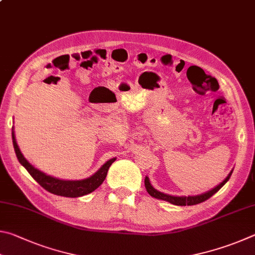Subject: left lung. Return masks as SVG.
<instances>
[{
  "label": "left lung",
  "instance_id": "obj_1",
  "mask_svg": "<svg viewBox=\"0 0 255 255\" xmlns=\"http://www.w3.org/2000/svg\"><path fill=\"white\" fill-rule=\"evenodd\" d=\"M231 171L229 173V176H227L224 180H223L220 185H217L215 188H213L212 190L207 191V193L202 194V195H197V196H188V197H178V196H171V195H167V194H163L161 191H158L157 189H154L152 186L150 184V180L148 177H145L144 179V185H145V189L148 191L150 196H152L154 198H158V199H162V200H166V202L171 203L173 205H177V206H191V205H197L205 202V200H207L208 198H211L214 194H216L218 190H220L223 186H224L227 181H229L230 177L232 175Z\"/></svg>",
  "mask_w": 255,
  "mask_h": 255
}]
</instances>
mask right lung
<instances>
[{
  "label": "right lung",
  "mask_w": 255,
  "mask_h": 255,
  "mask_svg": "<svg viewBox=\"0 0 255 255\" xmlns=\"http://www.w3.org/2000/svg\"><path fill=\"white\" fill-rule=\"evenodd\" d=\"M12 141H13V146H14V151L16 154V158L19 160V162L23 166L28 172L31 175V177L38 182V184L42 187V188L46 189L49 193L58 196H64V197H80V196L91 194L92 191L97 189L100 187L103 181L105 180L107 171H109V168L111 164L115 161L116 158L110 159L106 163L103 164L101 169L98 171L94 173L93 176L86 179L83 180H61L58 179V178L48 176L42 171L38 170L37 168H34L32 164L28 162L23 154L21 153V151L17 146L14 131L12 130Z\"/></svg>",
  "instance_id": "add662e5"
}]
</instances>
